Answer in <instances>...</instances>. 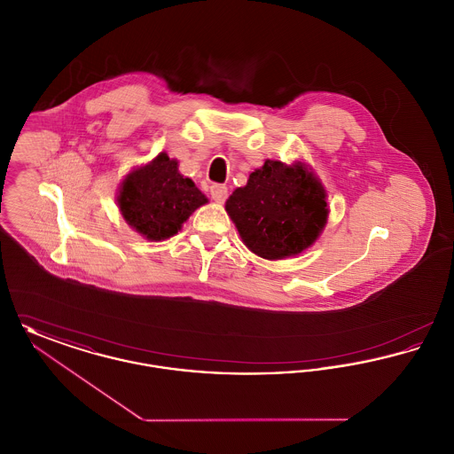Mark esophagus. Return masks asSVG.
Wrapping results in <instances>:
<instances>
[{
  "label": "esophagus",
  "mask_w": 454,
  "mask_h": 454,
  "mask_svg": "<svg viewBox=\"0 0 454 454\" xmlns=\"http://www.w3.org/2000/svg\"><path fill=\"white\" fill-rule=\"evenodd\" d=\"M209 192H211V197H213L216 202H224L226 197H228V187L223 185V184H213L211 189H209Z\"/></svg>",
  "instance_id": "1"
}]
</instances>
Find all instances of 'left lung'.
Returning a JSON list of instances; mask_svg holds the SVG:
<instances>
[{
  "mask_svg": "<svg viewBox=\"0 0 454 454\" xmlns=\"http://www.w3.org/2000/svg\"><path fill=\"white\" fill-rule=\"evenodd\" d=\"M224 207L248 250L267 260L301 254L320 237L328 217L324 185L301 161L267 160Z\"/></svg>",
  "mask_w": 454,
  "mask_h": 454,
  "instance_id": "obj_1",
  "label": "left lung"
}]
</instances>
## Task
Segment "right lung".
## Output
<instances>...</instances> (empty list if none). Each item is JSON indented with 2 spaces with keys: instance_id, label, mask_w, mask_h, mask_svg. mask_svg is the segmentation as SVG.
<instances>
[{
  "instance_id": "add662e5",
  "label": "right lung",
  "mask_w": 454,
  "mask_h": 454,
  "mask_svg": "<svg viewBox=\"0 0 454 454\" xmlns=\"http://www.w3.org/2000/svg\"><path fill=\"white\" fill-rule=\"evenodd\" d=\"M207 202L194 182L178 172V161L160 153L126 175L117 204L134 231L150 241L176 235L189 216Z\"/></svg>"
}]
</instances>
